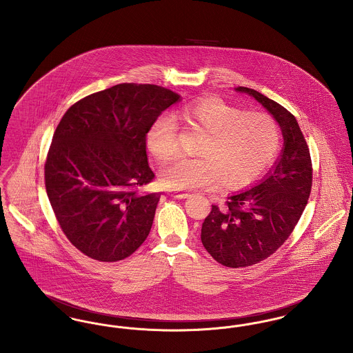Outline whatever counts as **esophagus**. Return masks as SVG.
Masks as SVG:
<instances>
[{"mask_svg":"<svg viewBox=\"0 0 353 353\" xmlns=\"http://www.w3.org/2000/svg\"><path fill=\"white\" fill-rule=\"evenodd\" d=\"M168 193L170 196L176 197V199H186V197L190 196V194L186 193V192H179V190H173V189H169Z\"/></svg>","mask_w":353,"mask_h":353,"instance_id":"obj_1","label":"esophagus"}]
</instances>
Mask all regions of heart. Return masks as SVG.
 <instances>
[{
	"mask_svg": "<svg viewBox=\"0 0 353 353\" xmlns=\"http://www.w3.org/2000/svg\"><path fill=\"white\" fill-rule=\"evenodd\" d=\"M185 124L205 134L199 157L179 159L161 172L163 184L174 189L217 188L241 190L255 183L275 160L281 148V128L269 114L241 111L219 98L193 101L179 111ZM179 127L173 117L153 121L147 144L165 163L179 152Z\"/></svg>",
	"mask_w": 353,
	"mask_h": 353,
	"instance_id": "1",
	"label": "heart"
}]
</instances>
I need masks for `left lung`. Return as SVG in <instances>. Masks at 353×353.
<instances>
[{"mask_svg":"<svg viewBox=\"0 0 353 353\" xmlns=\"http://www.w3.org/2000/svg\"><path fill=\"white\" fill-rule=\"evenodd\" d=\"M236 90L252 95L270 111L282 128L285 148L261 184L228 197L223 208L212 205L202 223L203 248L232 269L259 263L285 243L302 217L312 186L310 148L295 117L252 88Z\"/></svg>","mask_w":353,"mask_h":353,"instance_id":"obj_1","label":"left lung"}]
</instances>
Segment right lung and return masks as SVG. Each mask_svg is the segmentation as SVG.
I'll return each mask as SVG.
<instances>
[{
    "mask_svg": "<svg viewBox=\"0 0 353 353\" xmlns=\"http://www.w3.org/2000/svg\"><path fill=\"white\" fill-rule=\"evenodd\" d=\"M179 99L157 84L120 83L74 103L61 119L45 185L63 234L84 255L118 262L147 239L160 200L140 193L154 179L147 134Z\"/></svg>",
    "mask_w": 353,
    "mask_h": 353,
    "instance_id": "obj_1",
    "label": "right lung"
}]
</instances>
